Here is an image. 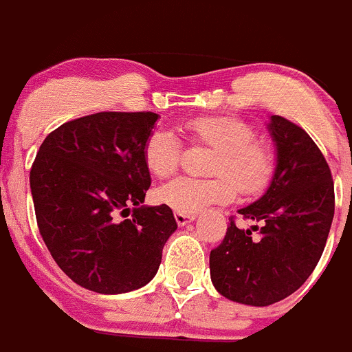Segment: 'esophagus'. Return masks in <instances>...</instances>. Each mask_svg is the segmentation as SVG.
<instances>
[{
	"label": "esophagus",
	"instance_id": "esophagus-1",
	"mask_svg": "<svg viewBox=\"0 0 352 352\" xmlns=\"http://www.w3.org/2000/svg\"><path fill=\"white\" fill-rule=\"evenodd\" d=\"M174 219H176V222H178V226H186V223L192 222V220L195 219V214L179 213V211H176V213H174Z\"/></svg>",
	"mask_w": 352,
	"mask_h": 352
}]
</instances>
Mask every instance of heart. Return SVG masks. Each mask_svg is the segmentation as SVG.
<instances>
[{"label":"heart","mask_w":352,"mask_h":352,"mask_svg":"<svg viewBox=\"0 0 352 352\" xmlns=\"http://www.w3.org/2000/svg\"><path fill=\"white\" fill-rule=\"evenodd\" d=\"M194 144L214 149L208 173L210 179L178 178L158 190L160 203L179 213L195 214L211 204L229 203L234 186L243 195H256L272 182L275 153L257 139V130L232 116H197L182 123ZM144 162L155 176L169 178L182 164V142L170 130L158 129L144 142Z\"/></svg>","instance_id":"heart-1"}]
</instances>
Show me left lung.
I'll list each match as a JSON object with an SVG mask.
<instances>
[{"instance_id":"obj_1","label":"left lung","mask_w":352,"mask_h":352,"mask_svg":"<svg viewBox=\"0 0 352 352\" xmlns=\"http://www.w3.org/2000/svg\"><path fill=\"white\" fill-rule=\"evenodd\" d=\"M268 129L276 146L275 173L263 197L238 210L254 226L239 229L231 219L210 254L214 289L252 307L276 303L305 284L321 259L335 213L331 170L312 138L282 116L270 118Z\"/></svg>"}]
</instances>
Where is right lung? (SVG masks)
Here are the masks:
<instances>
[{"label":"right lung","mask_w":352,"mask_h":352,"mask_svg":"<svg viewBox=\"0 0 352 352\" xmlns=\"http://www.w3.org/2000/svg\"><path fill=\"white\" fill-rule=\"evenodd\" d=\"M158 118L96 113L63 123L40 146L30 173L38 231L80 287L100 294L142 287L178 229L167 204H142L151 185L144 142Z\"/></svg>","instance_id":"right-lung-1"}]
</instances>
